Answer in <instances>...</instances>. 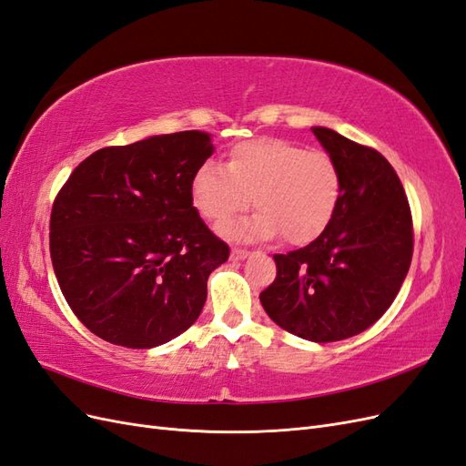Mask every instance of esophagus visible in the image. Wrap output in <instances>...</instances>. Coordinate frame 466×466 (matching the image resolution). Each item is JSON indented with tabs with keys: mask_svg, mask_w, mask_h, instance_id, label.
<instances>
[{
	"mask_svg": "<svg viewBox=\"0 0 466 466\" xmlns=\"http://www.w3.org/2000/svg\"><path fill=\"white\" fill-rule=\"evenodd\" d=\"M248 255H250V252L245 250V248H233L231 250V260H235V262L237 260H245Z\"/></svg>",
	"mask_w": 466,
	"mask_h": 466,
	"instance_id": "34e87169",
	"label": "esophagus"
}]
</instances>
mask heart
Returning a JSON list of instances; mask_svg holds the SVG:
<instances>
[{
	"label": "heart",
	"mask_w": 466,
	"mask_h": 466,
	"mask_svg": "<svg viewBox=\"0 0 466 466\" xmlns=\"http://www.w3.org/2000/svg\"><path fill=\"white\" fill-rule=\"evenodd\" d=\"M340 192V171L329 153L278 137L237 144L225 167L204 163L190 180L194 208L216 225L247 209L252 194L255 214L221 228L235 241H268L278 233L289 245L313 241L330 223Z\"/></svg>",
	"instance_id": "b5f03b06"
}]
</instances>
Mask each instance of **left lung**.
Instances as JSON below:
<instances>
[{"label":"left lung","mask_w":466,"mask_h":466,"mask_svg":"<svg viewBox=\"0 0 466 466\" xmlns=\"http://www.w3.org/2000/svg\"><path fill=\"white\" fill-rule=\"evenodd\" d=\"M311 130L340 171V202L313 243L274 257L278 276L260 303L303 340L336 342L370 329L397 298L412 262V216L383 155L330 128Z\"/></svg>","instance_id":"1"}]
</instances>
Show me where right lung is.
I'll return each instance as SVG.
<instances>
[{
    "label": "right lung",
    "mask_w": 466,
    "mask_h": 466,
    "mask_svg": "<svg viewBox=\"0 0 466 466\" xmlns=\"http://www.w3.org/2000/svg\"><path fill=\"white\" fill-rule=\"evenodd\" d=\"M200 130L91 153L50 216V257L76 317L103 340L155 348L190 329L208 278L229 258L192 206L190 180L214 153Z\"/></svg>",
    "instance_id": "1"
}]
</instances>
